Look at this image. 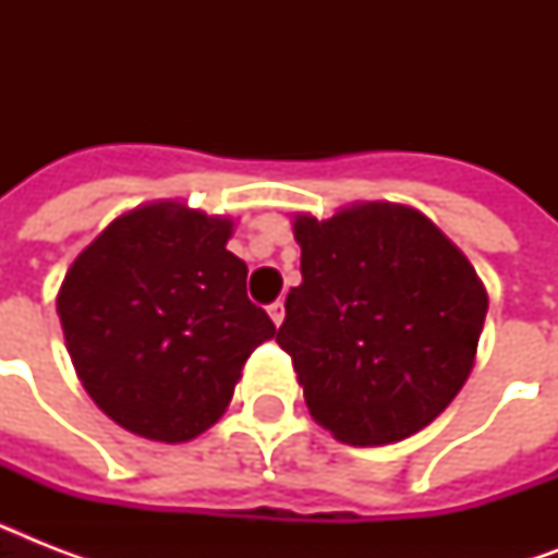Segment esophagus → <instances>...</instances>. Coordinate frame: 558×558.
Returning a JSON list of instances; mask_svg holds the SVG:
<instances>
[{"instance_id": "1", "label": "esophagus", "mask_w": 558, "mask_h": 558, "mask_svg": "<svg viewBox=\"0 0 558 558\" xmlns=\"http://www.w3.org/2000/svg\"><path fill=\"white\" fill-rule=\"evenodd\" d=\"M269 315H271V322L283 324V315H287V310H283V301H275V304H269Z\"/></svg>"}]
</instances>
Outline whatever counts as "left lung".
<instances>
[{
	"mask_svg": "<svg viewBox=\"0 0 558 558\" xmlns=\"http://www.w3.org/2000/svg\"><path fill=\"white\" fill-rule=\"evenodd\" d=\"M301 287L278 344L310 414L350 446L411 437L458 397L486 318V292L458 245L420 210L367 202L298 217Z\"/></svg>",
	"mask_w": 558,
	"mask_h": 558,
	"instance_id": "8db88e82",
	"label": "left lung"
}]
</instances>
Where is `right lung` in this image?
Segmentation results:
<instances>
[{
  "mask_svg": "<svg viewBox=\"0 0 558 558\" xmlns=\"http://www.w3.org/2000/svg\"><path fill=\"white\" fill-rule=\"evenodd\" d=\"M231 222L177 202L118 217L65 271V350L95 405L147 440L185 442L234 397L275 324L245 295Z\"/></svg>",
  "mask_w": 558,
  "mask_h": 558,
  "instance_id": "add662e5",
  "label": "right lung"
}]
</instances>
